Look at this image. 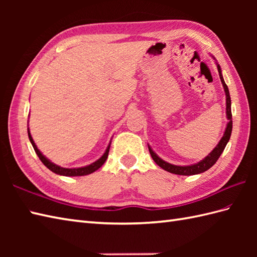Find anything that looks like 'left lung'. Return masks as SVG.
I'll return each instance as SVG.
<instances>
[{"instance_id":"left-lung-1","label":"left lung","mask_w":257,"mask_h":257,"mask_svg":"<svg viewBox=\"0 0 257 257\" xmlns=\"http://www.w3.org/2000/svg\"><path fill=\"white\" fill-rule=\"evenodd\" d=\"M213 59H215V58L213 57ZM216 67H217V70H219L220 79H221V83L223 85V88H224L225 97H226V118L228 121L226 123L224 135H223V137L221 138L220 143L217 144L215 148L213 149L210 154L204 158L203 160H201L198 163H194V165H190V166H176V165H171V163H169L165 160H162L160 157H158V155L151 149V147L148 145V148H149L152 159H154V161L157 163V165L160 168H162L163 170L174 173V174H179V176H193V174L202 173L206 170H209V169L213 165H214V163L217 161V159L220 158V156L222 155L223 150L225 149V147L228 143V140H230L231 134H232V123L233 122H232V111H231V97H230V91H228L225 81H224V79H223L221 67L217 63H216Z\"/></svg>"}]
</instances>
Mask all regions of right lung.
I'll use <instances>...</instances> for the list:
<instances>
[{"instance_id": "obj_1", "label": "right lung", "mask_w": 257, "mask_h": 257, "mask_svg": "<svg viewBox=\"0 0 257 257\" xmlns=\"http://www.w3.org/2000/svg\"><path fill=\"white\" fill-rule=\"evenodd\" d=\"M27 134H29V138H30V141L31 144L33 146V148H34L36 155L38 156V158H40V160L44 163V166L47 167L48 169H50L51 171H53L54 173L56 174H59V176H65V177H79V176H87V174H90L92 172H95L96 170H98L103 163H105V161L107 160L108 158V154H109V149H110V144L108 145L107 149L105 151V154H103L99 159H98L97 161L90 163V165L88 166H85V167H80V168H63V167H59L57 165H55V163H53L51 160H48L47 158L42 154V152L38 150L37 146L35 145L34 140H33L32 136H31V133H30V128H27Z\"/></svg>"}]
</instances>
